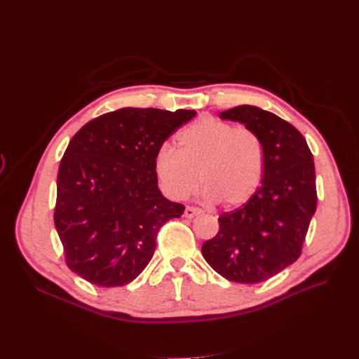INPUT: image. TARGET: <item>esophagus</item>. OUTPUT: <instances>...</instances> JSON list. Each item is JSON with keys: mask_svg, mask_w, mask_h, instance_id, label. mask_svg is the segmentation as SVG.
<instances>
[{"mask_svg": "<svg viewBox=\"0 0 359 359\" xmlns=\"http://www.w3.org/2000/svg\"><path fill=\"white\" fill-rule=\"evenodd\" d=\"M202 211L199 208H195V206H186L184 210V217L186 218H194L195 215H199Z\"/></svg>", "mask_w": 359, "mask_h": 359, "instance_id": "esophagus-1", "label": "esophagus"}]
</instances>
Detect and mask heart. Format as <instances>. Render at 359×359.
<instances>
[{"mask_svg": "<svg viewBox=\"0 0 359 359\" xmlns=\"http://www.w3.org/2000/svg\"><path fill=\"white\" fill-rule=\"evenodd\" d=\"M179 149L163 145L156 156V173L167 196L183 201L202 182L210 202L225 210L246 205L263 177V147L248 128L202 118L183 129Z\"/></svg>", "mask_w": 359, "mask_h": 359, "instance_id": "obj_1", "label": "heart"}]
</instances>
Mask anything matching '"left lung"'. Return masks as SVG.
<instances>
[{
    "label": "left lung",
    "mask_w": 359,
    "mask_h": 359,
    "mask_svg": "<svg viewBox=\"0 0 359 359\" xmlns=\"http://www.w3.org/2000/svg\"><path fill=\"white\" fill-rule=\"evenodd\" d=\"M219 118L255 132L265 164L256 195L219 215V231L203 243L202 256L225 279L257 284L301 255L317 205L313 154L298 129L260 107L237 106Z\"/></svg>",
    "instance_id": "obj_1"
}]
</instances>
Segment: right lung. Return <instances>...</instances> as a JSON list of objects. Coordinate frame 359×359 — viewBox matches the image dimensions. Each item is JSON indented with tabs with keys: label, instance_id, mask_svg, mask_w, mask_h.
<instances>
[{
	"label": "right lung",
	"instance_id": "1",
	"mask_svg": "<svg viewBox=\"0 0 359 359\" xmlns=\"http://www.w3.org/2000/svg\"><path fill=\"white\" fill-rule=\"evenodd\" d=\"M195 115L123 107L72 137L60 164L53 212L72 272L110 288L129 284L145 269L161 225L184 211L158 189L157 151Z\"/></svg>",
	"mask_w": 359,
	"mask_h": 359
}]
</instances>
